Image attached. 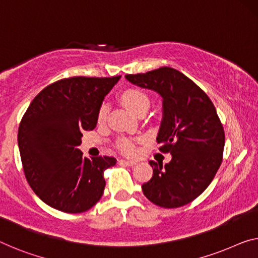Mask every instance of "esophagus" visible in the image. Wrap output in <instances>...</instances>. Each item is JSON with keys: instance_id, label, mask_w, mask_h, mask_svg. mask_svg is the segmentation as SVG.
<instances>
[{"instance_id": "obj_1", "label": "esophagus", "mask_w": 258, "mask_h": 258, "mask_svg": "<svg viewBox=\"0 0 258 258\" xmlns=\"http://www.w3.org/2000/svg\"><path fill=\"white\" fill-rule=\"evenodd\" d=\"M120 162H121V164H123V165H126V166H134V165H136V161H133V160L121 159Z\"/></svg>"}]
</instances>
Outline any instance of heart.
I'll list each match as a JSON object with an SVG mask.
<instances>
[{"label": "heart", "mask_w": 258, "mask_h": 258, "mask_svg": "<svg viewBox=\"0 0 258 258\" xmlns=\"http://www.w3.org/2000/svg\"><path fill=\"white\" fill-rule=\"evenodd\" d=\"M121 100L123 102V105L128 108L130 112L134 114H137L140 110L143 108H146L150 106V100L148 96L144 92H142L140 90H128L122 94ZM107 113H108V107L106 104L102 105L99 109L98 114V121L104 122L107 117ZM118 146H120L121 151H123L126 154H133L135 152V146L126 140H122L118 143Z\"/></svg>", "instance_id": "obj_1"}]
</instances>
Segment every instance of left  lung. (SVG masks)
<instances>
[{"mask_svg": "<svg viewBox=\"0 0 258 258\" xmlns=\"http://www.w3.org/2000/svg\"><path fill=\"white\" fill-rule=\"evenodd\" d=\"M125 79L161 97L157 142L172 154L166 165L149 161L153 175L142 185L143 194L158 207H183L209 187L223 160L225 133L215 106L191 79L169 67Z\"/></svg>", "mask_w": 258, "mask_h": 258, "instance_id": "obj_1", "label": "left lung"}]
</instances>
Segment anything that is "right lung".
Wrapping results in <instances>:
<instances>
[{
    "label": "right lung",
    "instance_id": "right-lung-1",
    "mask_svg": "<svg viewBox=\"0 0 258 258\" xmlns=\"http://www.w3.org/2000/svg\"><path fill=\"white\" fill-rule=\"evenodd\" d=\"M121 76L71 77L43 89L18 129V148L30 187L47 205L67 213L88 211L105 189L113 157L85 158L83 132L97 125L102 101Z\"/></svg>",
    "mask_w": 258,
    "mask_h": 258
}]
</instances>
